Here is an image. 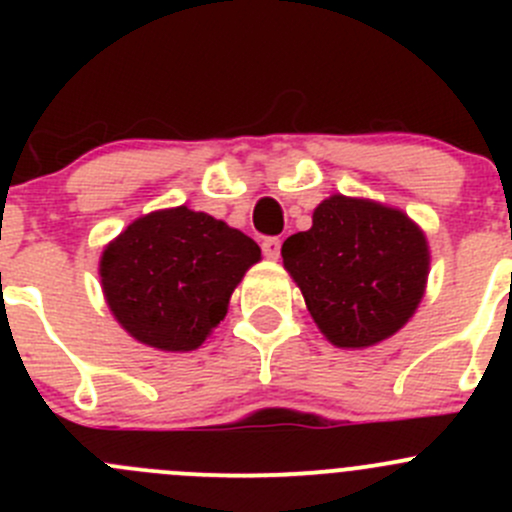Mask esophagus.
<instances>
[{
  "label": "esophagus",
  "mask_w": 512,
  "mask_h": 512,
  "mask_svg": "<svg viewBox=\"0 0 512 512\" xmlns=\"http://www.w3.org/2000/svg\"><path fill=\"white\" fill-rule=\"evenodd\" d=\"M280 250H282L280 237H265V240H262V252H265V257H270V260H277V257H280Z\"/></svg>",
  "instance_id": "esophagus-1"
}]
</instances>
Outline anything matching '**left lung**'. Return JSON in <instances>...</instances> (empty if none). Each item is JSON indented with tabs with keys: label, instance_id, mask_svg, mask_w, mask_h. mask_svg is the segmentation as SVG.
Listing matches in <instances>:
<instances>
[{
	"label": "left lung",
	"instance_id": "8db88e82",
	"mask_svg": "<svg viewBox=\"0 0 512 512\" xmlns=\"http://www.w3.org/2000/svg\"><path fill=\"white\" fill-rule=\"evenodd\" d=\"M282 257L324 337L347 349L399 332L428 275L426 237L404 213L344 195L324 200Z\"/></svg>",
	"mask_w": 512,
	"mask_h": 512
}]
</instances>
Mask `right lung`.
I'll use <instances>...</instances> for the list:
<instances>
[{
    "mask_svg": "<svg viewBox=\"0 0 512 512\" xmlns=\"http://www.w3.org/2000/svg\"><path fill=\"white\" fill-rule=\"evenodd\" d=\"M257 260L252 237L180 205L136 220L103 250L101 285L131 337L163 352H193Z\"/></svg>",
    "mask_w": 512,
    "mask_h": 512,
    "instance_id": "right-lung-1",
    "label": "right lung"
}]
</instances>
